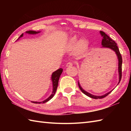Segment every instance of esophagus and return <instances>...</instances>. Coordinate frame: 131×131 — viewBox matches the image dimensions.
<instances>
[{
  "label": "esophagus",
  "instance_id": "obj_1",
  "mask_svg": "<svg viewBox=\"0 0 131 131\" xmlns=\"http://www.w3.org/2000/svg\"><path fill=\"white\" fill-rule=\"evenodd\" d=\"M72 66H73V63L71 62H69L66 64V66H67V67H71Z\"/></svg>",
  "mask_w": 131,
  "mask_h": 131
}]
</instances>
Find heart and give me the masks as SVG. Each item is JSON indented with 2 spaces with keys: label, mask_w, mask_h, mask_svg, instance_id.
I'll use <instances>...</instances> for the list:
<instances>
[{
  "label": "heart",
  "mask_w": 131,
  "mask_h": 131,
  "mask_svg": "<svg viewBox=\"0 0 131 131\" xmlns=\"http://www.w3.org/2000/svg\"><path fill=\"white\" fill-rule=\"evenodd\" d=\"M77 37H72L70 40H69V43H68V47L70 49H73L75 46H76V48L77 50H80L82 48H84V47L85 45V41L81 39L79 41Z\"/></svg>",
  "instance_id": "1"
}]
</instances>
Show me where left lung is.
I'll list each match as a JSON object with an SVG mask.
<instances>
[{"instance_id": "1", "label": "left lung", "mask_w": 131, "mask_h": 131, "mask_svg": "<svg viewBox=\"0 0 131 131\" xmlns=\"http://www.w3.org/2000/svg\"><path fill=\"white\" fill-rule=\"evenodd\" d=\"M100 34H101V37H102V39L101 41V45L102 47L101 48H109L110 49H112V51H114L115 54L117 56L118 58V73H119V82L118 83V84L120 83V81L122 78V56L120 53V52H119V50L118 47L117 46V44L114 41L112 40L104 32H103L102 31H100ZM78 85L79 87L80 88V90H81L82 92L85 94V95H87V96L91 97L92 99H102L104 98L105 97L107 96L108 94L111 93V92L110 91L106 93V94H104V95L102 96H96V95H93V94H92L88 92L85 91V90H83L82 87L80 85L79 82L78 80Z\"/></svg>"}]
</instances>
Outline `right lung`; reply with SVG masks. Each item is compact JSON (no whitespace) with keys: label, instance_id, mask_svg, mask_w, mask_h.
Here are the masks:
<instances>
[{"label":"right lung","instance_id":"obj_1","mask_svg":"<svg viewBox=\"0 0 131 131\" xmlns=\"http://www.w3.org/2000/svg\"><path fill=\"white\" fill-rule=\"evenodd\" d=\"M40 31H32V30H29V31H27L25 32L26 34H38V33H40ZM23 35H24V34H22L20 35V37L18 38L17 40L20 38L23 37ZM62 71H63V69L62 68H60V69H58V70H57L56 71H54L53 73L52 74L51 80H52V83L53 89H52V92L51 95H50L47 99H46L45 100H44V101H41V102L31 101V102L35 103V104H41V103H43L44 104V103L48 102L51 99H52V97H53L55 94L56 92L58 84V80H59L61 74L62 73Z\"/></svg>","mask_w":131,"mask_h":131}]
</instances>
